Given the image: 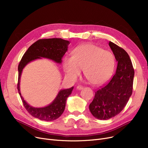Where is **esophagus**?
I'll return each instance as SVG.
<instances>
[{
	"label": "esophagus",
	"mask_w": 148,
	"mask_h": 148,
	"mask_svg": "<svg viewBox=\"0 0 148 148\" xmlns=\"http://www.w3.org/2000/svg\"><path fill=\"white\" fill-rule=\"evenodd\" d=\"M83 89V86H81V85H79V86H77V90H82Z\"/></svg>",
	"instance_id": "34e87169"
}]
</instances>
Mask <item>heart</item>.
I'll return each instance as SVG.
<instances>
[{
	"label": "heart",
	"instance_id": "1",
	"mask_svg": "<svg viewBox=\"0 0 148 148\" xmlns=\"http://www.w3.org/2000/svg\"><path fill=\"white\" fill-rule=\"evenodd\" d=\"M113 54L92 44H84L75 47L73 56L64 58L62 66L68 79L75 80L82 69L87 79L93 84L106 83L111 77L114 68Z\"/></svg>",
	"mask_w": 148,
	"mask_h": 148
}]
</instances>
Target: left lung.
<instances>
[{"label": "left lung", "mask_w": 148, "mask_h": 148, "mask_svg": "<svg viewBox=\"0 0 148 148\" xmlns=\"http://www.w3.org/2000/svg\"><path fill=\"white\" fill-rule=\"evenodd\" d=\"M118 66L112 79L95 93L89 105L92 114L98 119L107 120L118 114L127 104L133 92L134 71L128 53L110 41Z\"/></svg>", "instance_id": "8db88e82"}]
</instances>
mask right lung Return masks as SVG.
<instances>
[{
  "label": "right lung",
  "mask_w": 148,
  "mask_h": 148,
  "mask_svg": "<svg viewBox=\"0 0 148 148\" xmlns=\"http://www.w3.org/2000/svg\"><path fill=\"white\" fill-rule=\"evenodd\" d=\"M69 43V41L61 38L38 40L29 47L18 65L17 89L23 105L29 114L41 121H52L60 117L65 110L66 99L71 95L74 87L60 90L56 97L48 106L43 107H32L26 101L21 94L20 84L23 69L30 62L42 58L49 59L60 64L62 58L68 50Z\"/></svg>",
  "instance_id": "obj_1"
}]
</instances>
